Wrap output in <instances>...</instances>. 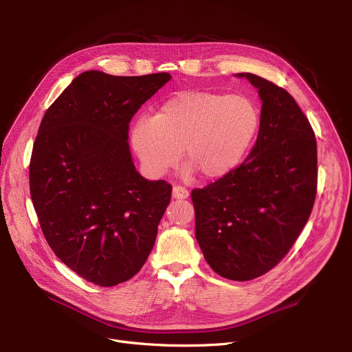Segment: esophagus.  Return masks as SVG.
Wrapping results in <instances>:
<instances>
[{"label":"esophagus","mask_w":352,"mask_h":352,"mask_svg":"<svg viewBox=\"0 0 352 352\" xmlns=\"http://www.w3.org/2000/svg\"><path fill=\"white\" fill-rule=\"evenodd\" d=\"M188 197H190V191L187 188L179 187V186H175L173 188V198H175V199H186Z\"/></svg>","instance_id":"obj_1"}]
</instances>
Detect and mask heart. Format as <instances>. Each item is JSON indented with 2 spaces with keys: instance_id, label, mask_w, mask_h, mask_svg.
Returning a JSON list of instances; mask_svg holds the SVG:
<instances>
[{
  "instance_id": "heart-1",
  "label": "heart",
  "mask_w": 352,
  "mask_h": 352,
  "mask_svg": "<svg viewBox=\"0 0 352 352\" xmlns=\"http://www.w3.org/2000/svg\"><path fill=\"white\" fill-rule=\"evenodd\" d=\"M260 128V113L244 96L184 91L151 118L131 128V145L148 174L160 177L177 164L182 148L190 171L215 179L243 162Z\"/></svg>"
}]
</instances>
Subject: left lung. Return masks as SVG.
Instances as JSON below:
<instances>
[{"mask_svg":"<svg viewBox=\"0 0 352 352\" xmlns=\"http://www.w3.org/2000/svg\"><path fill=\"white\" fill-rule=\"evenodd\" d=\"M261 98L260 131L245 161L192 191L195 238L224 278L250 281L278 264L309 218L317 192V141L285 89L250 72Z\"/></svg>","mask_w":352,"mask_h":352,"instance_id":"1","label":"left lung"}]
</instances>
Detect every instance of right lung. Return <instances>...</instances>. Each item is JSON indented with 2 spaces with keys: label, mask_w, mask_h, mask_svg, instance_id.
I'll use <instances>...</instances> for the list:
<instances>
[{
  "label": "right lung",
  "mask_w": 352,
  "mask_h": 352,
  "mask_svg": "<svg viewBox=\"0 0 352 352\" xmlns=\"http://www.w3.org/2000/svg\"><path fill=\"white\" fill-rule=\"evenodd\" d=\"M168 72L85 71L52 102L30 162V192L48 245L84 280L114 287L150 255L173 187L135 168L128 124Z\"/></svg>",
  "instance_id": "add662e5"
}]
</instances>
